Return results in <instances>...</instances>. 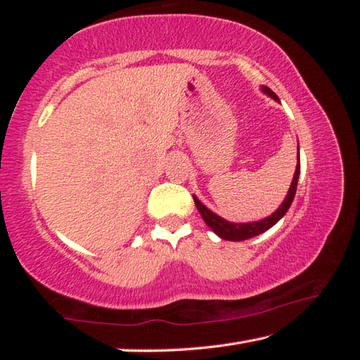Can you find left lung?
Instances as JSON below:
<instances>
[{
	"label": "left lung",
	"instance_id": "obj_1",
	"mask_svg": "<svg viewBox=\"0 0 360 360\" xmlns=\"http://www.w3.org/2000/svg\"><path fill=\"white\" fill-rule=\"evenodd\" d=\"M262 90L266 95H270L271 98H275L276 101H279V98L276 96V94L273 92L271 89L268 87H262ZM297 168H295V174H294V179H292V184L289 187V192H288V197L284 198L283 205L279 206V208L273 212L271 216L265 217L264 221H259V222H248V224H233V222H227L225 219L219 217L214 212L210 211L206 206L200 202L197 197H193V202L195 206H197V210L200 214H202L203 221L208 224V227L221 236L222 240H229V241H243V240H249L252 238V236H257L260 233H264L268 229H271L273 225H275L279 219H281L288 210L290 208L292 202H294V197H295V192H297V184H298V176H300V155H297Z\"/></svg>",
	"mask_w": 360,
	"mask_h": 360
}]
</instances>
